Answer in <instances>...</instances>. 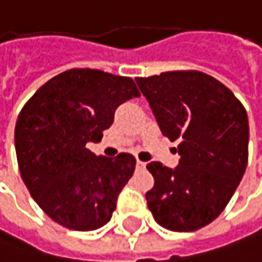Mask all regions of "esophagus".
<instances>
[{"label": "esophagus", "instance_id": "34e87169", "mask_svg": "<svg viewBox=\"0 0 262 262\" xmlns=\"http://www.w3.org/2000/svg\"><path fill=\"white\" fill-rule=\"evenodd\" d=\"M136 167H138L139 170H144V169L146 167V163L141 162V160H138V162H136Z\"/></svg>", "mask_w": 262, "mask_h": 262}]
</instances>
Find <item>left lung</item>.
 <instances>
[{
	"label": "left lung",
	"mask_w": 262,
	"mask_h": 262,
	"mask_svg": "<svg viewBox=\"0 0 262 262\" xmlns=\"http://www.w3.org/2000/svg\"><path fill=\"white\" fill-rule=\"evenodd\" d=\"M162 133L179 139L175 169L151 162L145 194L154 220L172 231H195L220 216L248 164L249 123L233 92L200 71L138 77Z\"/></svg>",
	"instance_id": "left-lung-1"
}]
</instances>
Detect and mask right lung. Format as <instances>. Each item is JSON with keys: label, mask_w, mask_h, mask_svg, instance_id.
Returning <instances> with one entry per match:
<instances>
[{"label": "right lung", "mask_w": 262, "mask_h": 262, "mask_svg": "<svg viewBox=\"0 0 262 262\" xmlns=\"http://www.w3.org/2000/svg\"><path fill=\"white\" fill-rule=\"evenodd\" d=\"M138 96L129 77L74 68L50 78L24 105L14 129L20 177L54 223L92 231L111 220L136 159L96 156L85 144L99 142L117 108Z\"/></svg>", "instance_id": "1"}]
</instances>
